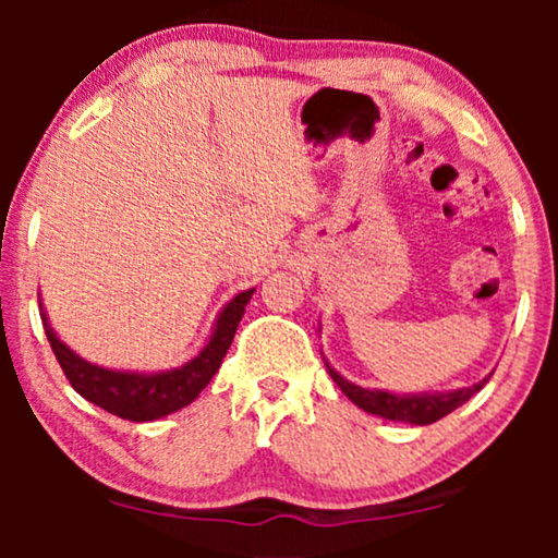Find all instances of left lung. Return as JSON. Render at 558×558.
<instances>
[{
	"label": "left lung",
	"mask_w": 558,
	"mask_h": 558,
	"mask_svg": "<svg viewBox=\"0 0 558 558\" xmlns=\"http://www.w3.org/2000/svg\"><path fill=\"white\" fill-rule=\"evenodd\" d=\"M327 371L335 384L340 386V391L348 396L350 401L355 403L357 409L368 411V414H376L380 418H388V422H403V424H414V426H426L439 422L447 414H452L454 409H460L464 401H470L480 388H483L490 376H485L480 384L464 386V388H454V391H424V393H393L386 391V388H363L348 380L345 376H340L338 371L332 368L330 363L325 361Z\"/></svg>",
	"instance_id": "left-lung-1"
}]
</instances>
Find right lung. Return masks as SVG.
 <instances>
[{
	"mask_svg": "<svg viewBox=\"0 0 558 558\" xmlns=\"http://www.w3.org/2000/svg\"><path fill=\"white\" fill-rule=\"evenodd\" d=\"M254 292L256 289H246V292H239L231 302L223 304L208 340L197 350V355L190 357L187 363L178 365V368L151 373L117 371L88 363L86 357H81L58 338L43 302L40 317L60 368H63L65 378L71 380V386L83 399L96 403V407H101L113 416L129 418V422H155V418H162L185 409L210 384V378L216 376L220 363H223L228 348H231L233 335L239 330V323Z\"/></svg>",
	"mask_w": 558,
	"mask_h": 558,
	"instance_id": "obj_1",
	"label": "right lung"
}]
</instances>
